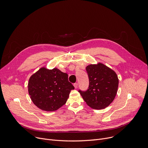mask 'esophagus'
<instances>
[{"instance_id": "1", "label": "esophagus", "mask_w": 148, "mask_h": 148, "mask_svg": "<svg viewBox=\"0 0 148 148\" xmlns=\"http://www.w3.org/2000/svg\"><path fill=\"white\" fill-rule=\"evenodd\" d=\"M74 87H75V88H77V87H78V84L77 83H74Z\"/></svg>"}]
</instances>
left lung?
<instances>
[{
    "label": "left lung",
    "instance_id": "8db88e82",
    "mask_svg": "<svg viewBox=\"0 0 148 148\" xmlns=\"http://www.w3.org/2000/svg\"><path fill=\"white\" fill-rule=\"evenodd\" d=\"M86 71L89 78L88 88L86 91L78 92L92 109H104L116 97L119 86L117 75L113 70L100 62L87 66Z\"/></svg>",
    "mask_w": 148,
    "mask_h": 148
}]
</instances>
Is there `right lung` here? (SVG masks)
Returning <instances> with one entry per match:
<instances>
[{
  "label": "right lung",
  "mask_w": 148,
  "mask_h": 148,
  "mask_svg": "<svg viewBox=\"0 0 148 148\" xmlns=\"http://www.w3.org/2000/svg\"><path fill=\"white\" fill-rule=\"evenodd\" d=\"M28 92L34 104L47 112L58 110L64 105L74 87L68 74L59 69L42 67L32 74L28 82Z\"/></svg>",
  "instance_id": "1"
}]
</instances>
